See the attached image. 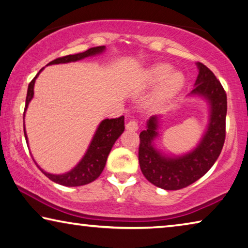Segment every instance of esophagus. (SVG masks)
I'll return each instance as SVG.
<instances>
[{"label":"esophagus","instance_id":"obj_1","mask_svg":"<svg viewBox=\"0 0 248 248\" xmlns=\"http://www.w3.org/2000/svg\"><path fill=\"white\" fill-rule=\"evenodd\" d=\"M125 128L130 131H137L139 129V125L136 120H130L127 124H125Z\"/></svg>","mask_w":248,"mask_h":248}]
</instances>
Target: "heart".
<instances>
[{"instance_id":"1","label":"heart","mask_w":248,"mask_h":248,"mask_svg":"<svg viewBox=\"0 0 248 248\" xmlns=\"http://www.w3.org/2000/svg\"><path fill=\"white\" fill-rule=\"evenodd\" d=\"M171 65L161 62V64L153 65L152 67L145 70L142 75V84L145 87H153L158 85L155 93L151 98V104L153 106H159L171 98H173L178 93L186 82L184 75L178 70H171Z\"/></svg>"}]
</instances>
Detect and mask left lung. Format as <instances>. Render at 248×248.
I'll use <instances>...</instances> for the list:
<instances>
[{"label": "left lung", "instance_id": "1", "mask_svg": "<svg viewBox=\"0 0 248 248\" xmlns=\"http://www.w3.org/2000/svg\"><path fill=\"white\" fill-rule=\"evenodd\" d=\"M196 66L199 75L188 96L204 98L210 107L209 124L199 144L182 155L170 156L159 151L155 147V140L159 136V116L150 117L147 128L139 136V163L142 174L153 186L163 190H180L202 178L217 160L225 141L226 93L205 65L196 62Z\"/></svg>", "mask_w": 248, "mask_h": 248}]
</instances>
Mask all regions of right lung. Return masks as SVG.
<instances>
[{
  "mask_svg": "<svg viewBox=\"0 0 248 248\" xmlns=\"http://www.w3.org/2000/svg\"><path fill=\"white\" fill-rule=\"evenodd\" d=\"M106 49L105 46H97L92 47L86 50L84 53L75 54V55H67V56L56 58L47 65H55V64H66V62H77L80 60H84L86 57L95 56V55H99L104 53ZM44 68L39 70L38 74L34 77V79L30 82L29 88H27V96H26V103H25V109H24V118H25V111L27 107H29L30 101L33 99L34 96V85L35 80H36L39 73ZM124 130V117L121 116L119 118H115V119H105L101 121L98 125L97 130L93 135L92 142H90L89 147L86 151L85 155L82 159L78 162L77 166H75L72 170L66 172L62 174H53L48 173L39 168L43 173H44L47 178L52 180L53 182L61 184L64 186H80L88 184L93 181H95L98 176L101 174L104 168L106 166V161L109 155L110 151H111L112 145L115 144L116 140L121 136V133ZM24 136L27 141V136L25 131V124H24ZM34 160V159H33Z\"/></svg>",
  "mask_w": 248,
  "mask_h": 248,
  "instance_id": "1",
  "label": "right lung"
}]
</instances>
